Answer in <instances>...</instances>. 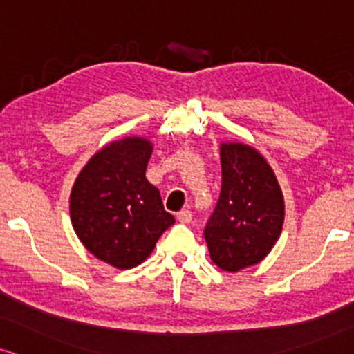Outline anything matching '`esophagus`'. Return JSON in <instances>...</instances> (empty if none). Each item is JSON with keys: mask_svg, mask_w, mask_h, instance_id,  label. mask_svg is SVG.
<instances>
[{"mask_svg": "<svg viewBox=\"0 0 354 354\" xmlns=\"http://www.w3.org/2000/svg\"><path fill=\"white\" fill-rule=\"evenodd\" d=\"M191 218H193V214H191V211H188V209H183V211H180L176 214V219L180 221V223H183V224H188L189 221H191Z\"/></svg>", "mask_w": 354, "mask_h": 354, "instance_id": "obj_1", "label": "esophagus"}]
</instances>
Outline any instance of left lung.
<instances>
[{
	"label": "left lung",
	"mask_w": 354,
	"mask_h": 354,
	"mask_svg": "<svg viewBox=\"0 0 354 354\" xmlns=\"http://www.w3.org/2000/svg\"><path fill=\"white\" fill-rule=\"evenodd\" d=\"M221 194L204 239L216 266L237 272L261 262L280 237L283 196L269 163L247 145H221Z\"/></svg>",
	"instance_id": "left-lung-1"
}]
</instances>
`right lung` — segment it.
<instances>
[{"mask_svg":"<svg viewBox=\"0 0 354 354\" xmlns=\"http://www.w3.org/2000/svg\"><path fill=\"white\" fill-rule=\"evenodd\" d=\"M151 150L145 138L110 143L88 160L72 188L75 234L88 252L117 269L142 263L174 224L160 191L145 178Z\"/></svg>","mask_w":354,"mask_h":354,"instance_id":"1","label":"right lung"}]
</instances>
